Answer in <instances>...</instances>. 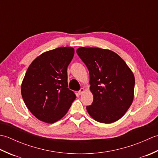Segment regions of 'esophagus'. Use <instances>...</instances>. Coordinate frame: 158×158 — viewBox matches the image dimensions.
Returning <instances> with one entry per match:
<instances>
[{
	"label": "esophagus",
	"instance_id": "obj_1",
	"mask_svg": "<svg viewBox=\"0 0 158 158\" xmlns=\"http://www.w3.org/2000/svg\"><path fill=\"white\" fill-rule=\"evenodd\" d=\"M84 91H85V89H84V88H81V89H80V90H79V91L78 92V93H79V94H80V95H81V94H83V92H84Z\"/></svg>",
	"mask_w": 158,
	"mask_h": 158
}]
</instances>
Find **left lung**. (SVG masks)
Segmentation results:
<instances>
[{
	"label": "left lung",
	"instance_id": "obj_1",
	"mask_svg": "<svg viewBox=\"0 0 158 158\" xmlns=\"http://www.w3.org/2000/svg\"><path fill=\"white\" fill-rule=\"evenodd\" d=\"M77 53L88 67L94 100L87 111L94 119L110 123L119 120L134 99L135 79L116 53L98 48H79Z\"/></svg>",
	"mask_w": 158,
	"mask_h": 158
}]
</instances>
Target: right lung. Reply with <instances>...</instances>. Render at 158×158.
I'll use <instances>...</instances> for the list:
<instances>
[{
  "mask_svg": "<svg viewBox=\"0 0 158 158\" xmlns=\"http://www.w3.org/2000/svg\"><path fill=\"white\" fill-rule=\"evenodd\" d=\"M75 50L62 47L43 53L28 68L22 86L26 106L36 118L53 123L66 115L76 98L68 88L67 67Z\"/></svg>",
  "mask_w": 158,
  "mask_h": 158,
  "instance_id": "obj_1",
  "label": "right lung"
}]
</instances>
